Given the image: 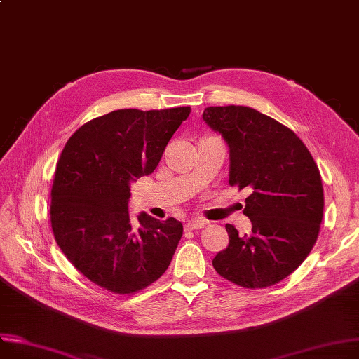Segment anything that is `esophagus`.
<instances>
[{
	"label": "esophagus",
	"instance_id": "1",
	"mask_svg": "<svg viewBox=\"0 0 359 359\" xmlns=\"http://www.w3.org/2000/svg\"><path fill=\"white\" fill-rule=\"evenodd\" d=\"M208 222L202 221V219H192V221H187L184 225L186 231H195V229H202L203 226H206Z\"/></svg>",
	"mask_w": 359,
	"mask_h": 359
}]
</instances>
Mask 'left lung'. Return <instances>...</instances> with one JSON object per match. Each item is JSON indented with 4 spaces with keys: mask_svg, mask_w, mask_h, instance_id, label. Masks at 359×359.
I'll list each match as a JSON object with an SVG mask.
<instances>
[{
    "mask_svg": "<svg viewBox=\"0 0 359 359\" xmlns=\"http://www.w3.org/2000/svg\"><path fill=\"white\" fill-rule=\"evenodd\" d=\"M203 121L226 141L229 184L250 192L244 215L252 224L248 235L225 225L229 244L213 258V269L241 287H270L316 244L325 206L318 164L290 128L257 109L209 107Z\"/></svg>",
    "mask_w": 359,
    "mask_h": 359,
    "instance_id": "1",
    "label": "left lung"
}]
</instances>
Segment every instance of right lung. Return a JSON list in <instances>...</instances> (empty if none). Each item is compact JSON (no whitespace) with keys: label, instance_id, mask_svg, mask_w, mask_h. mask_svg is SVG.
Returning a JSON list of instances; mask_svg holds the SVG:
<instances>
[{"label":"right lung","instance_id":"1","mask_svg":"<svg viewBox=\"0 0 359 359\" xmlns=\"http://www.w3.org/2000/svg\"><path fill=\"white\" fill-rule=\"evenodd\" d=\"M190 107L118 109L72 135L52 186L55 240L79 273L115 294L149 287L169 267L183 235L175 218L128 213L130 183L147 176Z\"/></svg>","mask_w":359,"mask_h":359}]
</instances>
